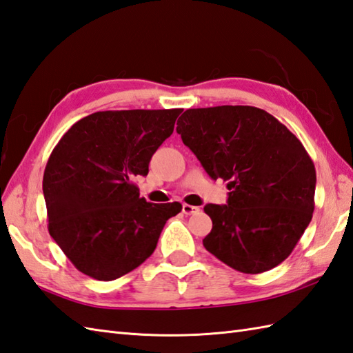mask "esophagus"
<instances>
[{"label": "esophagus", "mask_w": 353, "mask_h": 353, "mask_svg": "<svg viewBox=\"0 0 353 353\" xmlns=\"http://www.w3.org/2000/svg\"><path fill=\"white\" fill-rule=\"evenodd\" d=\"M199 211H201L199 207L189 205V203H184V205H183V213L184 214H198Z\"/></svg>", "instance_id": "1"}]
</instances>
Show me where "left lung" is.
Segmentation results:
<instances>
[{
	"instance_id": "obj_1",
	"label": "left lung",
	"mask_w": 353,
	"mask_h": 353,
	"mask_svg": "<svg viewBox=\"0 0 353 353\" xmlns=\"http://www.w3.org/2000/svg\"><path fill=\"white\" fill-rule=\"evenodd\" d=\"M176 125L207 174L228 181L225 205L203 207L213 221L203 246L243 273L276 268L314 211L316 169L301 140L250 105L189 108Z\"/></svg>"
}]
</instances>
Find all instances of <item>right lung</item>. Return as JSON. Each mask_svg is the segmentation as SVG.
Here are the masks:
<instances>
[{"instance_id":"right-lung-1","label":"right lung","mask_w":353,"mask_h":353,"mask_svg":"<svg viewBox=\"0 0 353 353\" xmlns=\"http://www.w3.org/2000/svg\"><path fill=\"white\" fill-rule=\"evenodd\" d=\"M183 108L97 112L70 127L43 174L48 231L75 268L113 281L150 258L179 202L140 198L134 179L146 176Z\"/></svg>"}]
</instances>
